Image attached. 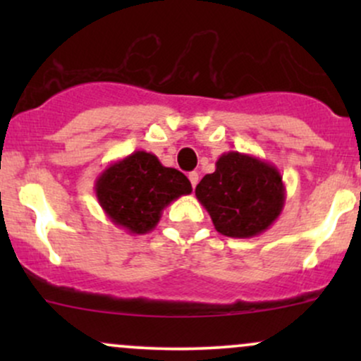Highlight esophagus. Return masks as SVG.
Instances as JSON below:
<instances>
[{"label": "esophagus", "instance_id": "34e87169", "mask_svg": "<svg viewBox=\"0 0 361 361\" xmlns=\"http://www.w3.org/2000/svg\"><path fill=\"white\" fill-rule=\"evenodd\" d=\"M188 180H190V183H192V186L195 188V186H197V183H198V173L197 171L188 173Z\"/></svg>", "mask_w": 361, "mask_h": 361}]
</instances>
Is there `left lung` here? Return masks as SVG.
I'll return each instance as SVG.
<instances>
[{
  "label": "left lung",
  "mask_w": 361,
  "mask_h": 361,
  "mask_svg": "<svg viewBox=\"0 0 361 361\" xmlns=\"http://www.w3.org/2000/svg\"><path fill=\"white\" fill-rule=\"evenodd\" d=\"M217 233L227 238H255L270 229L285 205L280 171L252 154L229 151L215 163V171L195 188Z\"/></svg>",
  "instance_id": "left-lung-1"
}]
</instances>
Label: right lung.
<instances>
[{"label":"right lung","mask_w":361,"mask_h":361,"mask_svg":"<svg viewBox=\"0 0 361 361\" xmlns=\"http://www.w3.org/2000/svg\"><path fill=\"white\" fill-rule=\"evenodd\" d=\"M94 193L115 226L130 234H146L171 202L192 193V183L178 169L163 166L151 152L135 151L103 169L94 181Z\"/></svg>","instance_id":"right-lung-1"}]
</instances>
